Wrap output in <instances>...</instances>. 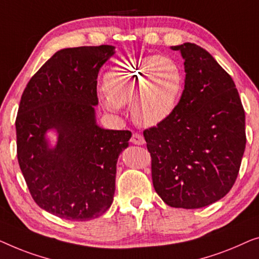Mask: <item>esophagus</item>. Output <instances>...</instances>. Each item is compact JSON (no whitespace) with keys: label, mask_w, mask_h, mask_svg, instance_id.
Listing matches in <instances>:
<instances>
[{"label":"esophagus","mask_w":259,"mask_h":259,"mask_svg":"<svg viewBox=\"0 0 259 259\" xmlns=\"http://www.w3.org/2000/svg\"><path fill=\"white\" fill-rule=\"evenodd\" d=\"M130 142H131V143H133V144L142 145V144L145 143V140H144V137L142 136V135L135 133V134H133V136H131Z\"/></svg>","instance_id":"1"}]
</instances>
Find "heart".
I'll return each instance as SVG.
<instances>
[{
    "label": "heart",
    "instance_id": "obj_1",
    "mask_svg": "<svg viewBox=\"0 0 259 259\" xmlns=\"http://www.w3.org/2000/svg\"><path fill=\"white\" fill-rule=\"evenodd\" d=\"M107 95L102 104L111 111L130 103L134 121L156 126L169 119L180 103L184 78L181 68L169 57L151 55L131 58L104 76Z\"/></svg>",
    "mask_w": 259,
    "mask_h": 259
}]
</instances>
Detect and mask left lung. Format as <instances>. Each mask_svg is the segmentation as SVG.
Here are the masks:
<instances>
[{
    "label": "left lung",
    "mask_w": 259,
    "mask_h": 259,
    "mask_svg": "<svg viewBox=\"0 0 259 259\" xmlns=\"http://www.w3.org/2000/svg\"><path fill=\"white\" fill-rule=\"evenodd\" d=\"M184 60V90L172 116L144 130L152 184L172 207L220 201L237 178L245 150V112L231 76L194 43L171 47Z\"/></svg>",
    "instance_id": "8db88e82"
}]
</instances>
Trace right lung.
Returning a JSON list of instances; mask_svg holds the SVG:
<instances>
[{
  "instance_id": "add662e5",
  "label": "right lung",
  "mask_w": 259,
  "mask_h": 259,
  "mask_svg": "<svg viewBox=\"0 0 259 259\" xmlns=\"http://www.w3.org/2000/svg\"><path fill=\"white\" fill-rule=\"evenodd\" d=\"M114 54L112 46L58 50L22 94L15 122L21 171L36 204L63 220H94L114 201L116 164L131 133L101 128L95 112L98 71Z\"/></svg>"
}]
</instances>
